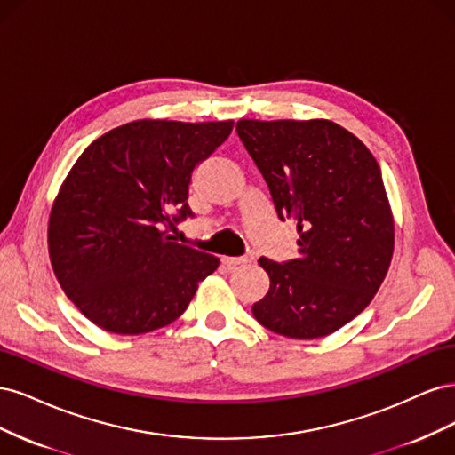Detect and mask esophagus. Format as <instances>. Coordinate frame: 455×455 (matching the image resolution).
<instances>
[{
  "label": "esophagus",
  "instance_id": "esophagus-1",
  "mask_svg": "<svg viewBox=\"0 0 455 455\" xmlns=\"http://www.w3.org/2000/svg\"><path fill=\"white\" fill-rule=\"evenodd\" d=\"M227 267H230V268H234V267H240V265H247L249 260V257H223L221 259Z\"/></svg>",
  "mask_w": 455,
  "mask_h": 455
}]
</instances>
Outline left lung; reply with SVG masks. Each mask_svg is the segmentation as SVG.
I'll return each instance as SVG.
<instances>
[{"mask_svg": "<svg viewBox=\"0 0 455 455\" xmlns=\"http://www.w3.org/2000/svg\"><path fill=\"white\" fill-rule=\"evenodd\" d=\"M277 217L297 225L299 257L259 265L270 277L251 312L287 339H321L357 317L389 270L395 225L382 172L366 145L327 119H240Z\"/></svg>", "mask_w": 455, "mask_h": 455, "instance_id": "8db88e82", "label": "left lung"}]
</instances>
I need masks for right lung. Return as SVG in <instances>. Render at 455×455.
I'll return each instance as SVG.
<instances>
[{"label":"right lung","instance_id":"right-lung-1","mask_svg":"<svg viewBox=\"0 0 455 455\" xmlns=\"http://www.w3.org/2000/svg\"><path fill=\"white\" fill-rule=\"evenodd\" d=\"M234 121L141 119L94 140L69 170L49 217L58 283L94 325L143 334L170 325L219 259L172 242L168 228L193 215L195 168Z\"/></svg>","mask_w":455,"mask_h":455}]
</instances>
